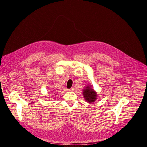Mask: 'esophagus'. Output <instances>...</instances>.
I'll return each instance as SVG.
<instances>
[{"instance_id": "esophagus-1", "label": "esophagus", "mask_w": 147, "mask_h": 147, "mask_svg": "<svg viewBox=\"0 0 147 147\" xmlns=\"http://www.w3.org/2000/svg\"><path fill=\"white\" fill-rule=\"evenodd\" d=\"M73 90H74L73 88H70V89H68V91H73Z\"/></svg>"}]
</instances>
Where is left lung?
<instances>
[{
	"instance_id": "8db88e82",
	"label": "left lung",
	"mask_w": 147,
	"mask_h": 147,
	"mask_svg": "<svg viewBox=\"0 0 147 147\" xmlns=\"http://www.w3.org/2000/svg\"><path fill=\"white\" fill-rule=\"evenodd\" d=\"M91 85L88 84L83 90V95L84 99L88 103H93L97 99V92L90 86Z\"/></svg>"
}]
</instances>
